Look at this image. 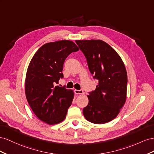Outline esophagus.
<instances>
[{"label":"esophagus","mask_w":154,"mask_h":154,"mask_svg":"<svg viewBox=\"0 0 154 154\" xmlns=\"http://www.w3.org/2000/svg\"><path fill=\"white\" fill-rule=\"evenodd\" d=\"M74 92L75 94H83V90H75Z\"/></svg>","instance_id":"obj_1"}]
</instances>
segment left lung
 <instances>
[{
    "mask_svg": "<svg viewBox=\"0 0 154 154\" xmlns=\"http://www.w3.org/2000/svg\"><path fill=\"white\" fill-rule=\"evenodd\" d=\"M84 54L90 72L98 80L90 92L88 104L83 108L87 121L104 124L115 119L126 99L127 73L121 57L101 40L75 41Z\"/></svg>",
    "mask_w": 154,
    "mask_h": 154,
    "instance_id": "obj_1",
    "label": "left lung"
}]
</instances>
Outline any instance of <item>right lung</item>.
Masks as SVG:
<instances>
[{
    "label": "right lung",
    "instance_id": "add662e5",
    "mask_svg": "<svg viewBox=\"0 0 154 154\" xmlns=\"http://www.w3.org/2000/svg\"><path fill=\"white\" fill-rule=\"evenodd\" d=\"M79 50L75 44L68 40L46 43L30 61L25 81L26 99L35 116L48 125L64 121L72 103L73 90L55 85L63 77L66 59Z\"/></svg>",
    "mask_w": 154,
    "mask_h": 154
}]
</instances>
